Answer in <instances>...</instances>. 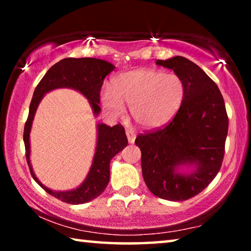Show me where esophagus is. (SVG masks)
<instances>
[{"mask_svg": "<svg viewBox=\"0 0 251 251\" xmlns=\"http://www.w3.org/2000/svg\"><path fill=\"white\" fill-rule=\"evenodd\" d=\"M126 136H127V139H128V143L129 144H133L135 142V138H136V135L135 133L131 129H126Z\"/></svg>", "mask_w": 251, "mask_h": 251, "instance_id": "esophagus-1", "label": "esophagus"}]
</instances>
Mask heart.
Returning <instances> with one entry per match:
<instances>
[{"instance_id": "b5f03b06", "label": "heart", "mask_w": 251, "mask_h": 251, "mask_svg": "<svg viewBox=\"0 0 251 251\" xmlns=\"http://www.w3.org/2000/svg\"><path fill=\"white\" fill-rule=\"evenodd\" d=\"M186 96V84L176 73L156 70H135L118 76L113 92L105 88L101 104L113 117L125 113L130 106L131 116L144 128L166 125L180 109Z\"/></svg>"}]
</instances>
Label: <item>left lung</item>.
<instances>
[{"instance_id":"obj_1","label":"left lung","mask_w":251,"mask_h":251,"mask_svg":"<svg viewBox=\"0 0 251 251\" xmlns=\"http://www.w3.org/2000/svg\"><path fill=\"white\" fill-rule=\"evenodd\" d=\"M156 64L181 76L185 100L166 127L138 135L135 144L142 151L148 189L159 198L182 201L205 189L222 167L228 133L226 106L216 83L189 59L174 56L157 59Z\"/></svg>"}]
</instances>
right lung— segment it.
<instances>
[{"mask_svg":"<svg viewBox=\"0 0 251 251\" xmlns=\"http://www.w3.org/2000/svg\"><path fill=\"white\" fill-rule=\"evenodd\" d=\"M115 70L112 63L100 58L83 57V58H64L57 62L46 72L34 91L33 99L29 104L28 117L24 126V145L25 155L32 174L37 184L46 193L52 195L59 201L78 205L93 201L104 192L109 181V164L114 156L123 151L128 144L125 129L122 125L113 127L101 123H97V139L95 154L87 176L77 188L67 190V192H56L44 186L39 180L33 172L31 164V145H29V133L36 109L39 107L45 94L57 88H72L79 92L88 100L94 116H99L100 113V92L103 85L104 78L110 72Z\"/></svg>","mask_w":251,"mask_h":251,"instance_id":"right-lung-1","label":"right lung"}]
</instances>
